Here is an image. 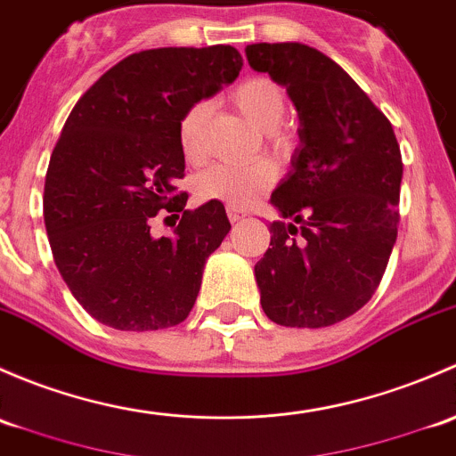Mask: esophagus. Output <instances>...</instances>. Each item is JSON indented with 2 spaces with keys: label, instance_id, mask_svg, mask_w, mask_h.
Listing matches in <instances>:
<instances>
[{
  "label": "esophagus",
  "instance_id": "34e87169",
  "mask_svg": "<svg viewBox=\"0 0 456 456\" xmlns=\"http://www.w3.org/2000/svg\"><path fill=\"white\" fill-rule=\"evenodd\" d=\"M226 213H228V219L232 224H237V222H241L243 217H246V213H243V210H239L237 206H226Z\"/></svg>",
  "mask_w": 456,
  "mask_h": 456
}]
</instances>
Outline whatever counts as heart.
<instances>
[{"label":"heart","instance_id":"1","mask_svg":"<svg viewBox=\"0 0 456 456\" xmlns=\"http://www.w3.org/2000/svg\"><path fill=\"white\" fill-rule=\"evenodd\" d=\"M232 105L261 129L263 140L274 153H285L292 144L283 116L288 110V96L281 83L270 77H248L230 92ZM208 116V102L197 101L180 118L182 156L189 162H201L206 156L204 125ZM276 167L272 159L261 158L250 164L217 162L195 177V195L204 201H224L228 206H250L274 184Z\"/></svg>","mask_w":456,"mask_h":456}]
</instances>
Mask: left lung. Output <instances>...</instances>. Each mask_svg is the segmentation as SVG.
Returning <instances> with one entry per match:
<instances>
[{
  "instance_id": "obj_1",
  "label": "left lung",
  "mask_w": 456,
  "mask_h": 456,
  "mask_svg": "<svg viewBox=\"0 0 456 456\" xmlns=\"http://www.w3.org/2000/svg\"><path fill=\"white\" fill-rule=\"evenodd\" d=\"M248 63L285 86L300 144L272 193L281 222L255 265L261 307L283 327H330L369 303L400 224L402 153L387 116L330 56L252 44Z\"/></svg>"
}]
</instances>
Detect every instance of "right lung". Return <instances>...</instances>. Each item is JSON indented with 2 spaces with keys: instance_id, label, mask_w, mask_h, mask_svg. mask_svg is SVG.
Returning <instances> with one entry per match:
<instances>
[{
  "instance_id": "add662e5",
  "label": "right lung",
  "mask_w": 456,
  "mask_h": 456,
  "mask_svg": "<svg viewBox=\"0 0 456 456\" xmlns=\"http://www.w3.org/2000/svg\"><path fill=\"white\" fill-rule=\"evenodd\" d=\"M232 45L158 48L107 69L78 98L50 158L44 219L61 276L98 322L120 331L180 325L230 222L222 201L186 210L177 126L239 77ZM181 219L156 240L151 219Z\"/></svg>"
}]
</instances>
